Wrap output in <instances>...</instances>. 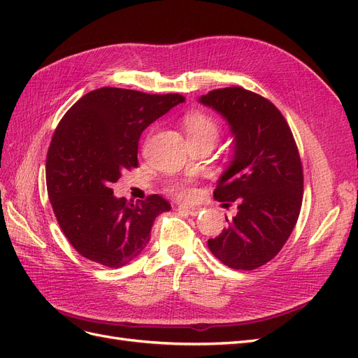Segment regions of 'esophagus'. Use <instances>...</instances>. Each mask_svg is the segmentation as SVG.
<instances>
[{"label":"esophagus","instance_id":"1","mask_svg":"<svg viewBox=\"0 0 358 358\" xmlns=\"http://www.w3.org/2000/svg\"><path fill=\"white\" fill-rule=\"evenodd\" d=\"M178 210L185 212V213H188L191 216H197L200 213L201 208H194V206H188V204H179L178 206Z\"/></svg>","mask_w":358,"mask_h":358}]
</instances>
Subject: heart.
I'll list each match as a JSON object with an SVG mask.
<instances>
[{
	"instance_id": "obj_1",
	"label": "heart",
	"mask_w": 358,
	"mask_h": 358,
	"mask_svg": "<svg viewBox=\"0 0 358 358\" xmlns=\"http://www.w3.org/2000/svg\"><path fill=\"white\" fill-rule=\"evenodd\" d=\"M183 125H185L189 140H213L216 142L220 137V124L210 115L191 112L183 117ZM167 189L178 199H191L194 194L191 180H173L167 185Z\"/></svg>"
}]
</instances>
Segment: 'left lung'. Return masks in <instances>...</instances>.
Returning a JSON list of instances; mask_svg holds the SVG:
<instances>
[{"label":"left lung","instance_id":"left-lung-1","mask_svg":"<svg viewBox=\"0 0 358 358\" xmlns=\"http://www.w3.org/2000/svg\"><path fill=\"white\" fill-rule=\"evenodd\" d=\"M199 101L230 125L233 159L213 197L237 203L233 220L225 218L229 227L208 246L225 266L254 270L282 249L297 222L303 200L297 145L282 113L255 92L231 86Z\"/></svg>","mask_w":358,"mask_h":358}]
</instances>
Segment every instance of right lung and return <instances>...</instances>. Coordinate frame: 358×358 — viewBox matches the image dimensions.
<instances>
[{"label":"right lung","mask_w":358,"mask_h":358,"mask_svg":"<svg viewBox=\"0 0 358 358\" xmlns=\"http://www.w3.org/2000/svg\"><path fill=\"white\" fill-rule=\"evenodd\" d=\"M179 94L100 88L64 115L46 158L48 194L62 233L82 257L117 268L143 251L157 216L171 209L152 194L136 204L113 196L112 183L138 166V138Z\"/></svg>","instance_id":"right-lung-1"}]
</instances>
